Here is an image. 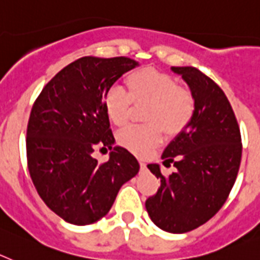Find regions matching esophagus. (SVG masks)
Returning a JSON list of instances; mask_svg holds the SVG:
<instances>
[{
	"label": "esophagus",
	"instance_id": "obj_1",
	"mask_svg": "<svg viewBox=\"0 0 260 260\" xmlns=\"http://www.w3.org/2000/svg\"><path fill=\"white\" fill-rule=\"evenodd\" d=\"M139 162H140V168H141V169H145L146 168L145 159H143V158H139Z\"/></svg>",
	"mask_w": 260,
	"mask_h": 260
}]
</instances>
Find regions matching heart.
Masks as SVG:
<instances>
[{
  "mask_svg": "<svg viewBox=\"0 0 260 260\" xmlns=\"http://www.w3.org/2000/svg\"><path fill=\"white\" fill-rule=\"evenodd\" d=\"M128 91L114 86L103 96V110L114 125L123 127L129 120L132 103L146 105L141 125H132L117 135V143L137 155H144L168 136L183 132L195 115V98L191 91L179 86L168 73L153 68L132 72L125 78Z\"/></svg>",
  "mask_w": 260,
  "mask_h": 260,
  "instance_id": "1",
  "label": "heart"
}]
</instances>
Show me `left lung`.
Listing matches in <instances>:
<instances>
[{
  "label": "left lung",
  "instance_id": "8db88e82",
  "mask_svg": "<svg viewBox=\"0 0 260 260\" xmlns=\"http://www.w3.org/2000/svg\"><path fill=\"white\" fill-rule=\"evenodd\" d=\"M195 98L188 127L166 146L162 159L175 171L164 175L157 164L149 170L161 180L145 207L152 221L169 233H187L211 220L226 202L242 157L238 121L225 92L192 67H173Z\"/></svg>",
  "mask_w": 260,
  "mask_h": 260
}]
</instances>
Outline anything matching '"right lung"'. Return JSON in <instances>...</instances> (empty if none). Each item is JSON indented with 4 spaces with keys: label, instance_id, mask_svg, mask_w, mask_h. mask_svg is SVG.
<instances>
[{
    "label": "right lung",
    "instance_id": "1",
    "mask_svg": "<svg viewBox=\"0 0 260 260\" xmlns=\"http://www.w3.org/2000/svg\"><path fill=\"white\" fill-rule=\"evenodd\" d=\"M137 67L128 57L85 56L58 72L36 98L27 124V166L43 202L69 224L89 225L108 213L120 187L139 173L127 149L115 146L103 110L106 91ZM112 148L110 159L92 158Z\"/></svg>",
    "mask_w": 260,
    "mask_h": 260
}]
</instances>
